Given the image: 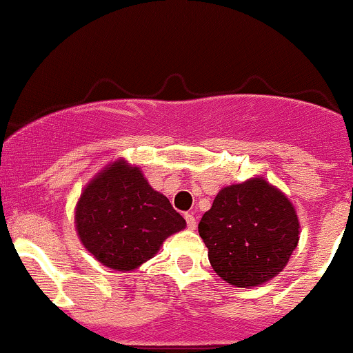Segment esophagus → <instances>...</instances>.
<instances>
[{
	"instance_id": "34e87169",
	"label": "esophagus",
	"mask_w": 353,
	"mask_h": 353,
	"mask_svg": "<svg viewBox=\"0 0 353 353\" xmlns=\"http://www.w3.org/2000/svg\"><path fill=\"white\" fill-rule=\"evenodd\" d=\"M185 219H186V226H188V230H196V218L193 216L192 213H185Z\"/></svg>"
}]
</instances>
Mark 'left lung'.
I'll return each mask as SVG.
<instances>
[{"instance_id":"1","label":"left lung","mask_w":353,"mask_h":353,"mask_svg":"<svg viewBox=\"0 0 353 353\" xmlns=\"http://www.w3.org/2000/svg\"><path fill=\"white\" fill-rule=\"evenodd\" d=\"M214 272L236 288L268 283L299 243V219L289 198L264 178L225 186L198 225Z\"/></svg>"}]
</instances>
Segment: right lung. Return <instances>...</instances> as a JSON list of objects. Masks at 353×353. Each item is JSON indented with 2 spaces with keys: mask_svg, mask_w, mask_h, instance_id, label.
I'll list each match as a JSON object with an SVG mask.
<instances>
[{
  "mask_svg": "<svg viewBox=\"0 0 353 353\" xmlns=\"http://www.w3.org/2000/svg\"><path fill=\"white\" fill-rule=\"evenodd\" d=\"M74 219L85 250L115 271H134L186 226L168 198L125 160L114 161L89 181Z\"/></svg>",
  "mask_w": 353,
  "mask_h": 353,
  "instance_id": "obj_1",
  "label": "right lung"
}]
</instances>
